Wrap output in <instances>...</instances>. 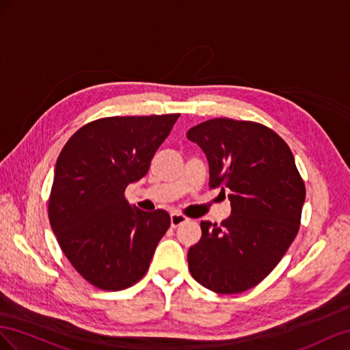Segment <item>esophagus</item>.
Instances as JSON below:
<instances>
[{
    "label": "esophagus",
    "mask_w": 350,
    "mask_h": 350,
    "mask_svg": "<svg viewBox=\"0 0 350 350\" xmlns=\"http://www.w3.org/2000/svg\"><path fill=\"white\" fill-rule=\"evenodd\" d=\"M187 219H189V218H187L186 215L180 214V213H172V214H170V221H172V227L180 226V224L186 223Z\"/></svg>",
    "instance_id": "34e87169"
}]
</instances>
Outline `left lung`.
Returning <instances> with one entry per match:
<instances>
[{"mask_svg": "<svg viewBox=\"0 0 350 350\" xmlns=\"http://www.w3.org/2000/svg\"><path fill=\"white\" fill-rule=\"evenodd\" d=\"M209 165V187L230 191L221 226L202 221L189 271L215 293L247 291L273 271L299 232L305 183L291 148L264 124L213 118L189 129Z\"/></svg>", "mask_w": 350, "mask_h": 350, "instance_id": "obj_1", "label": "left lung"}]
</instances>
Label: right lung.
<instances>
[{
  "mask_svg": "<svg viewBox=\"0 0 350 350\" xmlns=\"http://www.w3.org/2000/svg\"><path fill=\"white\" fill-rule=\"evenodd\" d=\"M178 116L99 118L58 155L49 224L70 264L98 288L123 291L141 280L168 230L167 211L131 206L124 191L148 173Z\"/></svg>",
  "mask_w": 350,
  "mask_h": 350,
  "instance_id": "obj_1",
  "label": "right lung"
}]
</instances>
